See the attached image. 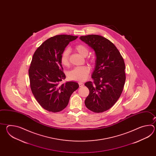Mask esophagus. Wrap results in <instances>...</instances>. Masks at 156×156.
I'll list each match as a JSON object with an SVG mask.
<instances>
[{
	"mask_svg": "<svg viewBox=\"0 0 156 156\" xmlns=\"http://www.w3.org/2000/svg\"><path fill=\"white\" fill-rule=\"evenodd\" d=\"M79 85L80 87H81L84 85V84L83 83H79Z\"/></svg>",
	"mask_w": 156,
	"mask_h": 156,
	"instance_id": "1",
	"label": "esophagus"
}]
</instances>
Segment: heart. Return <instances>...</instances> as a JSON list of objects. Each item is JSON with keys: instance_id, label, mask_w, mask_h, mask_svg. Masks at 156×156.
<instances>
[{"instance_id": "1", "label": "heart", "mask_w": 156, "mask_h": 156, "mask_svg": "<svg viewBox=\"0 0 156 156\" xmlns=\"http://www.w3.org/2000/svg\"><path fill=\"white\" fill-rule=\"evenodd\" d=\"M75 49L83 57L86 56L89 53L88 48L82 43L76 44L75 47ZM70 52V50L69 48H66L61 54L60 61L62 65L65 66H67L69 65ZM89 73L90 69L88 67H76L68 73L67 77L70 80L82 82L87 79Z\"/></svg>"}]
</instances>
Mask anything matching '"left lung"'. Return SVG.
Wrapping results in <instances>:
<instances>
[{
  "label": "left lung",
  "instance_id": "8db88e82",
  "mask_svg": "<svg viewBox=\"0 0 156 156\" xmlns=\"http://www.w3.org/2000/svg\"><path fill=\"white\" fill-rule=\"evenodd\" d=\"M80 38L93 48L96 56L93 81L85 83L89 90L85 104L94 113H102L111 108L122 93L126 79L125 63L119 50L106 38L90 34Z\"/></svg>",
  "mask_w": 156,
  "mask_h": 156
}]
</instances>
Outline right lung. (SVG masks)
Wrapping results in <instances>:
<instances>
[{"label":"right lung","instance_id":"obj_1","mask_svg":"<svg viewBox=\"0 0 156 156\" xmlns=\"http://www.w3.org/2000/svg\"><path fill=\"white\" fill-rule=\"evenodd\" d=\"M78 37L61 34L52 37L37 48L28 70L30 87L37 102L43 109L56 113L64 109L79 84L61 82L66 76L60 61L62 52Z\"/></svg>","mask_w":156,"mask_h":156}]
</instances>
